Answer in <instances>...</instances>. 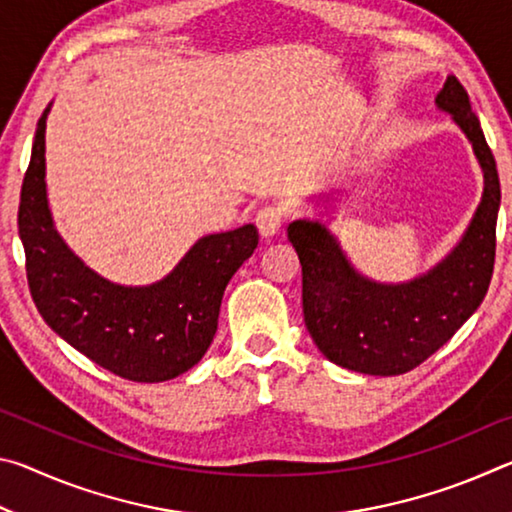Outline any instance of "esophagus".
Wrapping results in <instances>:
<instances>
[{"label": "esophagus", "instance_id": "esophagus-1", "mask_svg": "<svg viewBox=\"0 0 512 512\" xmlns=\"http://www.w3.org/2000/svg\"><path fill=\"white\" fill-rule=\"evenodd\" d=\"M255 223H257L259 235H262V237H275L277 232H280L282 225H284V214H282L280 207L268 205V207H262V210L257 212Z\"/></svg>", "mask_w": 512, "mask_h": 512}]
</instances>
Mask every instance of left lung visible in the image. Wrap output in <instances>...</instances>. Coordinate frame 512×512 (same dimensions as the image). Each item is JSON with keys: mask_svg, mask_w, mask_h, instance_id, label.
<instances>
[{"mask_svg": "<svg viewBox=\"0 0 512 512\" xmlns=\"http://www.w3.org/2000/svg\"><path fill=\"white\" fill-rule=\"evenodd\" d=\"M436 106L452 115L483 169V196L463 239L431 271L402 284L361 275L323 223L298 219L287 237L302 266V314L318 350L363 375H402L452 339L488 293L501 203L497 162L470 97L447 76Z\"/></svg>", "mask_w": 512, "mask_h": 512, "instance_id": "1", "label": "left lung"}]
</instances>
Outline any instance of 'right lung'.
<instances>
[{
	"mask_svg": "<svg viewBox=\"0 0 512 512\" xmlns=\"http://www.w3.org/2000/svg\"><path fill=\"white\" fill-rule=\"evenodd\" d=\"M42 112L24 173L17 228L27 255V280L40 316L72 348L115 375L155 384L194 368L219 325L223 291L255 253L257 228L198 239L173 271L149 287H121L85 266L60 239L45 183Z\"/></svg>",
	"mask_w": 512,
	"mask_h": 512,
	"instance_id": "1",
	"label": "right lung"
}]
</instances>
